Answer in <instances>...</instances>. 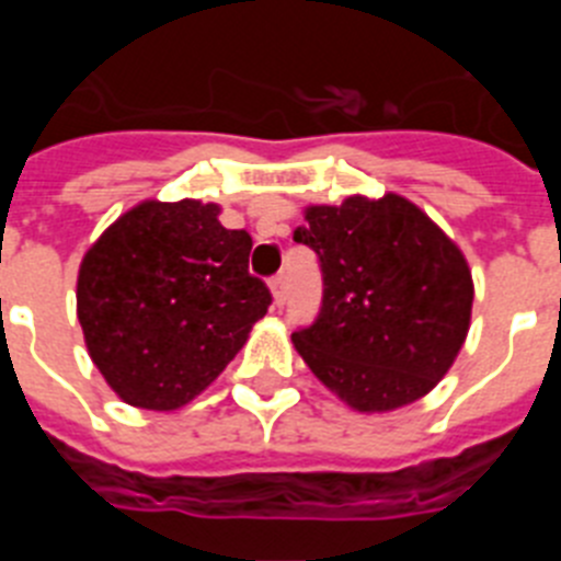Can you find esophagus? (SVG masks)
I'll use <instances>...</instances> for the list:
<instances>
[{
    "instance_id": "obj_1",
    "label": "esophagus",
    "mask_w": 561,
    "mask_h": 561,
    "mask_svg": "<svg viewBox=\"0 0 561 561\" xmlns=\"http://www.w3.org/2000/svg\"><path fill=\"white\" fill-rule=\"evenodd\" d=\"M270 289H272V297H275V306H284L286 304V275L284 272H277V275L272 277Z\"/></svg>"
}]
</instances>
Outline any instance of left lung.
I'll list each match as a JSON object with an SVG mask.
<instances>
[{"label": "left lung", "mask_w": 561, "mask_h": 561, "mask_svg": "<svg viewBox=\"0 0 561 561\" xmlns=\"http://www.w3.org/2000/svg\"><path fill=\"white\" fill-rule=\"evenodd\" d=\"M297 244L320 257L323 304L291 334L297 354L359 413L427 396L453 368L472 317L463 252L404 196L306 207Z\"/></svg>", "instance_id": "left-lung-1"}]
</instances>
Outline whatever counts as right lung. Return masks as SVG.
<instances>
[{"label": "right lung", "mask_w": 561, "mask_h": 561, "mask_svg": "<svg viewBox=\"0 0 561 561\" xmlns=\"http://www.w3.org/2000/svg\"><path fill=\"white\" fill-rule=\"evenodd\" d=\"M219 213L196 199L140 202L83 255V340L131 408L196 399L270 309V289L250 275V232L221 227Z\"/></svg>", "instance_id": "obj_1"}]
</instances>
